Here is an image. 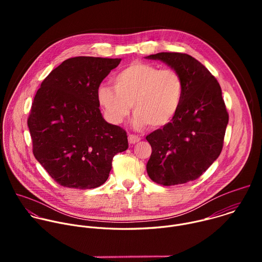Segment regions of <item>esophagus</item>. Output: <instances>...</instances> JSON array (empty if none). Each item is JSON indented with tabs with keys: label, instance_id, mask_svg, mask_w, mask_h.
I'll use <instances>...</instances> for the list:
<instances>
[{
	"label": "esophagus",
	"instance_id": "esophagus-1",
	"mask_svg": "<svg viewBox=\"0 0 262 262\" xmlns=\"http://www.w3.org/2000/svg\"><path fill=\"white\" fill-rule=\"evenodd\" d=\"M140 140H141V138L138 137V136L128 135V142H129L130 144H136V143H138Z\"/></svg>",
	"mask_w": 262,
	"mask_h": 262
}]
</instances>
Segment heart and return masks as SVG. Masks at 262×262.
<instances>
[{"instance_id":"heart-1","label":"heart","mask_w":262,"mask_h":262,"mask_svg":"<svg viewBox=\"0 0 262 262\" xmlns=\"http://www.w3.org/2000/svg\"><path fill=\"white\" fill-rule=\"evenodd\" d=\"M114 88L101 85L97 99L107 120L121 123L132 105L136 127L149 125L161 128L168 125L179 112L184 84L174 69H161L147 62H133L113 79Z\"/></svg>"}]
</instances>
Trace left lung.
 <instances>
[{"label": "left lung", "mask_w": 262, "mask_h": 262, "mask_svg": "<svg viewBox=\"0 0 262 262\" xmlns=\"http://www.w3.org/2000/svg\"><path fill=\"white\" fill-rule=\"evenodd\" d=\"M146 59L160 60L176 70L184 92L176 117L148 135L152 154L146 169L151 180L175 185L200 177L219 158L229 116L216 79L198 60L181 53H158Z\"/></svg>", "instance_id": "obj_1"}]
</instances>
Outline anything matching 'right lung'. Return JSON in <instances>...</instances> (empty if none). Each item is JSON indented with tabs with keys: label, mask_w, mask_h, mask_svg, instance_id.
I'll use <instances>...</instances> for the list:
<instances>
[{
	"label": "right lung",
	"mask_w": 262,
	"mask_h": 262,
	"mask_svg": "<svg viewBox=\"0 0 262 262\" xmlns=\"http://www.w3.org/2000/svg\"><path fill=\"white\" fill-rule=\"evenodd\" d=\"M121 59L74 57L56 67L37 91L28 126L35 159L60 185L103 184L114 156L128 148L126 132L107 123L97 90Z\"/></svg>",
	"instance_id": "right-lung-1"
}]
</instances>
